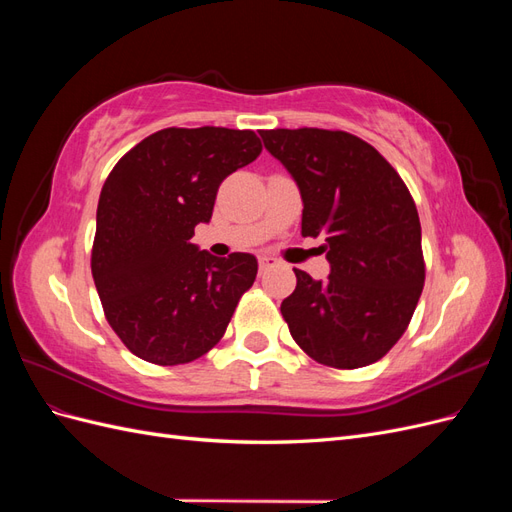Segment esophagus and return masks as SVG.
<instances>
[{
  "label": "esophagus",
  "instance_id": "esophagus-1",
  "mask_svg": "<svg viewBox=\"0 0 512 512\" xmlns=\"http://www.w3.org/2000/svg\"><path fill=\"white\" fill-rule=\"evenodd\" d=\"M275 262H277V260H275L273 256H269V254H262V256H258V265H260V271H265V269L273 267Z\"/></svg>",
  "mask_w": 512,
  "mask_h": 512
}]
</instances>
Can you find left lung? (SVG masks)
<instances>
[{"mask_svg": "<svg viewBox=\"0 0 512 512\" xmlns=\"http://www.w3.org/2000/svg\"><path fill=\"white\" fill-rule=\"evenodd\" d=\"M297 181L303 237H324L331 273L282 301L294 342L314 361L356 369L380 361L408 329L425 284L421 222L397 170L342 130H260Z\"/></svg>", "mask_w": 512, "mask_h": 512, "instance_id": "8db88e82", "label": "left lung"}]
</instances>
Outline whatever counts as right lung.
I'll return each mask as SVG.
<instances>
[{"label": "right lung", "instance_id": "1", "mask_svg": "<svg viewBox=\"0 0 512 512\" xmlns=\"http://www.w3.org/2000/svg\"><path fill=\"white\" fill-rule=\"evenodd\" d=\"M260 151L252 130L166 128L104 181L91 273L108 324L138 359L190 363L226 333L258 260L211 256L190 239L211 220L220 183Z\"/></svg>", "mask_w": 512, "mask_h": 512}]
</instances>
